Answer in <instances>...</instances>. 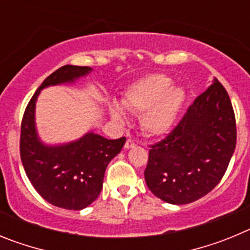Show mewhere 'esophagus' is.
I'll list each match as a JSON object with an SVG mask.
<instances>
[{
    "label": "esophagus",
    "instance_id": "obj_1",
    "mask_svg": "<svg viewBox=\"0 0 250 250\" xmlns=\"http://www.w3.org/2000/svg\"><path fill=\"white\" fill-rule=\"evenodd\" d=\"M136 144L135 141L132 140V139H127L126 143H125V149H131V147H135Z\"/></svg>",
    "mask_w": 250,
    "mask_h": 250
}]
</instances>
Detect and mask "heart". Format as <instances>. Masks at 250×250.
I'll return each instance as SVG.
<instances>
[{
	"label": "heart",
	"mask_w": 250,
	"mask_h": 250,
	"mask_svg": "<svg viewBox=\"0 0 250 250\" xmlns=\"http://www.w3.org/2000/svg\"><path fill=\"white\" fill-rule=\"evenodd\" d=\"M170 85L171 80L165 75H147L131 83L121 98L124 109L141 114V127L151 136L163 135L169 131L184 105V90ZM109 112L116 123L126 121V114L118 104H111Z\"/></svg>",
	"instance_id": "obj_1"
}]
</instances>
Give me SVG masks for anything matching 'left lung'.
<instances>
[{
  "instance_id": "obj_1",
  "label": "left lung",
  "mask_w": 250,
  "mask_h": 250,
  "mask_svg": "<svg viewBox=\"0 0 250 250\" xmlns=\"http://www.w3.org/2000/svg\"><path fill=\"white\" fill-rule=\"evenodd\" d=\"M237 144L230 99L214 79L164 140L151 145L144 171L147 188L170 204L200 199L219 184Z\"/></svg>"
}]
</instances>
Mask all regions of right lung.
<instances>
[{"instance_id":"1","label":"right lung","mask_w":250,"mask_h":250,"mask_svg":"<svg viewBox=\"0 0 250 250\" xmlns=\"http://www.w3.org/2000/svg\"><path fill=\"white\" fill-rule=\"evenodd\" d=\"M89 72L91 67L74 65L52 72L30 100L21 124L20 154L26 175L46 202L68 210H81L98 199L106 167L126 139L109 140L90 131L67 144L46 145L37 135L35 106L42 89L71 83Z\"/></svg>"}]
</instances>
